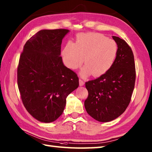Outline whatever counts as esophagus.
I'll list each match as a JSON object with an SVG mask.
<instances>
[{
    "instance_id": "34e87169",
    "label": "esophagus",
    "mask_w": 152,
    "mask_h": 152,
    "mask_svg": "<svg viewBox=\"0 0 152 152\" xmlns=\"http://www.w3.org/2000/svg\"><path fill=\"white\" fill-rule=\"evenodd\" d=\"M79 84H80V86H83V85H84V82L83 81V80H82L81 79L79 80Z\"/></svg>"
}]
</instances>
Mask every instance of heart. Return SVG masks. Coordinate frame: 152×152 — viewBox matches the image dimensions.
Listing matches in <instances>:
<instances>
[{
  "label": "heart",
  "instance_id": "1",
  "mask_svg": "<svg viewBox=\"0 0 152 152\" xmlns=\"http://www.w3.org/2000/svg\"><path fill=\"white\" fill-rule=\"evenodd\" d=\"M118 46L114 40L98 33L77 35L75 44L68 42L62 51L65 65L75 70L83 62L80 75L87 77L92 74L99 76L111 69L118 56Z\"/></svg>",
  "mask_w": 152,
  "mask_h": 152
}]
</instances>
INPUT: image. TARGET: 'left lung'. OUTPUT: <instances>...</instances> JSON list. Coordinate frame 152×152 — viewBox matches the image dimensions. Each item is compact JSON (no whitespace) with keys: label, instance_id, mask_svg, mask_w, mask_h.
I'll list each match as a JSON object with an SVG mask.
<instances>
[{"label":"left lung","instance_id":"1","mask_svg":"<svg viewBox=\"0 0 152 152\" xmlns=\"http://www.w3.org/2000/svg\"><path fill=\"white\" fill-rule=\"evenodd\" d=\"M112 38L118 46L114 64L99 78L86 82L88 97L84 102L85 108L100 122L114 120L125 112L131 101L136 78L131 48L121 38Z\"/></svg>","mask_w":152,"mask_h":152}]
</instances>
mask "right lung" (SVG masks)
I'll return each instance as SVG.
<instances>
[{
	"label": "right lung",
	"instance_id": "obj_1",
	"mask_svg": "<svg viewBox=\"0 0 152 152\" xmlns=\"http://www.w3.org/2000/svg\"><path fill=\"white\" fill-rule=\"evenodd\" d=\"M68 29H44L27 40L19 58L18 85L28 112L44 123L63 114L66 99L79 86L77 74L64 65L62 40Z\"/></svg>",
	"mask_w": 152,
	"mask_h": 152
}]
</instances>
